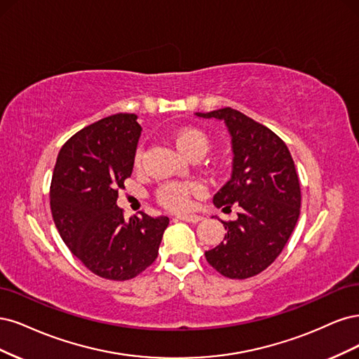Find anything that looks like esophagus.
Returning a JSON list of instances; mask_svg holds the SVG:
<instances>
[{
    "label": "esophagus",
    "mask_w": 359,
    "mask_h": 359,
    "mask_svg": "<svg viewBox=\"0 0 359 359\" xmlns=\"http://www.w3.org/2000/svg\"><path fill=\"white\" fill-rule=\"evenodd\" d=\"M177 219H180V221H184V222H189V224H196L203 221V216H198V215H179Z\"/></svg>",
    "instance_id": "esophagus-1"
}]
</instances>
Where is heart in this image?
Segmentation results:
<instances>
[{
	"mask_svg": "<svg viewBox=\"0 0 359 359\" xmlns=\"http://www.w3.org/2000/svg\"><path fill=\"white\" fill-rule=\"evenodd\" d=\"M172 143L176 144L177 150L187 158L189 156H203L210 146V140L207 134L195 126H184L172 134ZM143 156V146L138 144L134 154V164L138 165ZM200 191V187L192 182H170L163 184L158 189L156 198L159 204L170 210H188L192 205V195Z\"/></svg>",
	"mask_w": 359,
	"mask_h": 359,
	"instance_id": "1",
	"label": "heart"
}]
</instances>
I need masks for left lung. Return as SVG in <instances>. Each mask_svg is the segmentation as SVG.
<instances>
[{"instance_id":"8db88e82","label":"left lung","mask_w":359,"mask_h":359,"mask_svg":"<svg viewBox=\"0 0 359 359\" xmlns=\"http://www.w3.org/2000/svg\"><path fill=\"white\" fill-rule=\"evenodd\" d=\"M221 119L233 143V176L213 196L216 207H240L236 221L222 222L225 241L205 252L228 279L257 276L280 255L299 216L302 189L291 152L267 126L231 107L196 113Z\"/></svg>"}]
</instances>
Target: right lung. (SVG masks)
I'll list each match as a JSON object with an SVG mask.
<instances>
[{"label": "right lung", "mask_w": 359, "mask_h": 359, "mask_svg": "<svg viewBox=\"0 0 359 359\" xmlns=\"http://www.w3.org/2000/svg\"><path fill=\"white\" fill-rule=\"evenodd\" d=\"M142 134L137 116L118 113L68 138L56 158L50 210L61 238L92 273L109 280H130L158 257L167 216L125 221L118 191L134 167Z\"/></svg>", "instance_id": "obj_1"}]
</instances>
